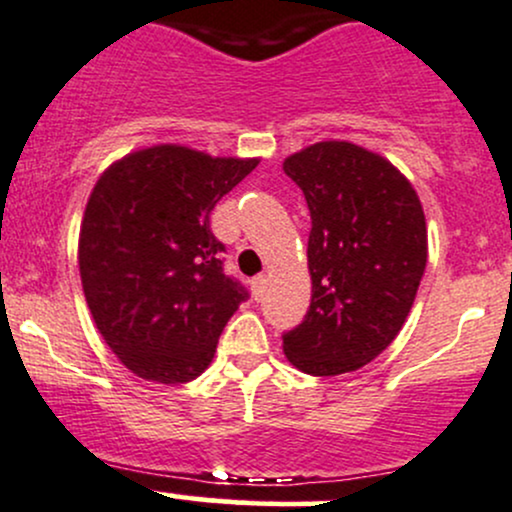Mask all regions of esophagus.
I'll return each instance as SVG.
<instances>
[{
    "instance_id": "obj_1",
    "label": "esophagus",
    "mask_w": 512,
    "mask_h": 512,
    "mask_svg": "<svg viewBox=\"0 0 512 512\" xmlns=\"http://www.w3.org/2000/svg\"><path fill=\"white\" fill-rule=\"evenodd\" d=\"M263 288H266V276H256L254 280H251V290H254L256 298H261Z\"/></svg>"
}]
</instances>
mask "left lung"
I'll return each mask as SVG.
<instances>
[{"instance_id":"1","label":"left lung","mask_w":512,"mask_h":512,"mask_svg":"<svg viewBox=\"0 0 512 512\" xmlns=\"http://www.w3.org/2000/svg\"><path fill=\"white\" fill-rule=\"evenodd\" d=\"M312 229L305 320L283 334L288 361L310 376H339L376 359L398 337L427 266L420 197L378 153L320 141L285 158Z\"/></svg>"}]
</instances>
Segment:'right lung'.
<instances>
[{
	"mask_svg": "<svg viewBox=\"0 0 512 512\" xmlns=\"http://www.w3.org/2000/svg\"><path fill=\"white\" fill-rule=\"evenodd\" d=\"M256 166L161 144L97 180L80 227L82 290L104 342L139 378L173 386L200 376L249 298L224 273L210 214Z\"/></svg>",
	"mask_w": 512,
	"mask_h": 512,
	"instance_id": "obj_1",
	"label": "right lung"
}]
</instances>
